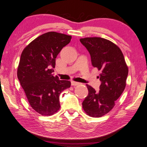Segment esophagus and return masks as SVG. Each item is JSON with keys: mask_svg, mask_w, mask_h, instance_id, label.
Segmentation results:
<instances>
[{"mask_svg": "<svg viewBox=\"0 0 147 147\" xmlns=\"http://www.w3.org/2000/svg\"><path fill=\"white\" fill-rule=\"evenodd\" d=\"M71 84L73 86H76V85H78V84H80V82H75V81H71Z\"/></svg>", "mask_w": 147, "mask_h": 147, "instance_id": "obj_1", "label": "esophagus"}]
</instances>
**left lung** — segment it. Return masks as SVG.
I'll list each match as a JSON object with an SVG mask.
<instances>
[{
  "label": "left lung",
  "instance_id": "8db88e82",
  "mask_svg": "<svg viewBox=\"0 0 147 147\" xmlns=\"http://www.w3.org/2000/svg\"><path fill=\"white\" fill-rule=\"evenodd\" d=\"M80 41L90 53L92 66L101 71L100 90L96 92L86 84L88 94L82 108L90 117H100L112 110L123 93L129 69L121 50L111 41L100 37H87Z\"/></svg>",
  "mask_w": 147,
  "mask_h": 147
}]
</instances>
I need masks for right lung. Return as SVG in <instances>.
Instances as JSON below:
<instances>
[{
    "mask_svg": "<svg viewBox=\"0 0 147 147\" xmlns=\"http://www.w3.org/2000/svg\"><path fill=\"white\" fill-rule=\"evenodd\" d=\"M71 40V36L56 32L45 33L24 49L17 76L32 108L43 116L59 110V96L71 86L69 80H61L52 73L56 58Z\"/></svg>",
    "mask_w": 147,
    "mask_h": 147,
    "instance_id": "obj_1",
    "label": "right lung"
}]
</instances>
